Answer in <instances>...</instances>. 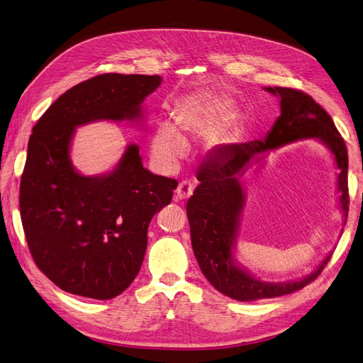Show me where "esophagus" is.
<instances>
[{"instance_id": "obj_1", "label": "esophagus", "mask_w": 363, "mask_h": 363, "mask_svg": "<svg viewBox=\"0 0 363 363\" xmlns=\"http://www.w3.org/2000/svg\"><path fill=\"white\" fill-rule=\"evenodd\" d=\"M192 194H194V184L191 182H187V180L180 182L177 189H176V199L177 201L187 199Z\"/></svg>"}]
</instances>
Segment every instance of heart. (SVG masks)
Segmentation results:
<instances>
[{"mask_svg":"<svg viewBox=\"0 0 363 363\" xmlns=\"http://www.w3.org/2000/svg\"><path fill=\"white\" fill-rule=\"evenodd\" d=\"M176 128L164 123L152 135V157L164 168H174L196 137L211 136V145L226 143L230 137L233 101L226 96H194L174 109Z\"/></svg>","mask_w":363,"mask_h":363,"instance_id":"heart-1","label":"heart"}]
</instances>
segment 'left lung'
<instances>
[{
  "label": "left lung",
  "mask_w": 363,
  "mask_h": 363,
  "mask_svg": "<svg viewBox=\"0 0 363 363\" xmlns=\"http://www.w3.org/2000/svg\"><path fill=\"white\" fill-rule=\"evenodd\" d=\"M266 90L281 99V116L272 130L263 140L229 146L201 168L196 176L201 183L186 205L192 247L202 273L221 294L238 301L273 298L296 292L313 282L331 258V254L326 255L313 273L286 284L258 281L233 263L232 250L245 202L240 177L254 162L263 161L270 150L291 142L310 137L318 139L335 157L340 169V203L346 220L350 203L347 147L331 116L304 91L288 87H267Z\"/></svg>",
  "instance_id": "left-lung-1"
}]
</instances>
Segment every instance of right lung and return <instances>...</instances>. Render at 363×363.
Instances as JSON below:
<instances>
[{
  "mask_svg": "<svg viewBox=\"0 0 363 363\" xmlns=\"http://www.w3.org/2000/svg\"><path fill=\"white\" fill-rule=\"evenodd\" d=\"M158 75L101 74L63 93L33 125L19 205L33 262L71 294L109 300L139 273L152 217L172 199L177 180L143 168L130 145L106 176L78 174L69 160L75 127L142 118Z\"/></svg>",
  "mask_w": 363,
  "mask_h": 363,
  "instance_id": "right-lung-1",
  "label": "right lung"
}]
</instances>
